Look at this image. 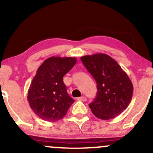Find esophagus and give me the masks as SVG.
Instances as JSON below:
<instances>
[{
	"label": "esophagus",
	"instance_id": "obj_1",
	"mask_svg": "<svg viewBox=\"0 0 153 153\" xmlns=\"http://www.w3.org/2000/svg\"><path fill=\"white\" fill-rule=\"evenodd\" d=\"M77 100H78V101H86V98H85V96H81V97H78V98H77Z\"/></svg>",
	"mask_w": 153,
	"mask_h": 153
}]
</instances>
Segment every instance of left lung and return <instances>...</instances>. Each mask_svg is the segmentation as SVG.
Segmentation results:
<instances>
[{
	"instance_id": "8db88e82",
	"label": "left lung",
	"mask_w": 153,
	"mask_h": 153,
	"mask_svg": "<svg viewBox=\"0 0 153 153\" xmlns=\"http://www.w3.org/2000/svg\"><path fill=\"white\" fill-rule=\"evenodd\" d=\"M97 84V94L89 103L97 118L108 120L122 113L130 103L133 85L127 73L106 54H95L80 57Z\"/></svg>"
}]
</instances>
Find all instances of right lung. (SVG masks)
Listing matches in <instances>:
<instances>
[{"mask_svg": "<svg viewBox=\"0 0 153 153\" xmlns=\"http://www.w3.org/2000/svg\"><path fill=\"white\" fill-rule=\"evenodd\" d=\"M75 57H51L36 71L28 91V101L37 117L56 122L65 116L74 103L67 92L63 77L76 63Z\"/></svg>", "mask_w": 153, "mask_h": 153, "instance_id": "1", "label": "right lung"}]
</instances>
